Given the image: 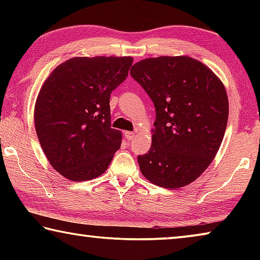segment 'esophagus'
<instances>
[{"label": "esophagus", "mask_w": 260, "mask_h": 260, "mask_svg": "<svg viewBox=\"0 0 260 260\" xmlns=\"http://www.w3.org/2000/svg\"><path fill=\"white\" fill-rule=\"evenodd\" d=\"M135 136V133H133V132H126L125 133V138L127 140H132Z\"/></svg>", "instance_id": "34e87169"}]
</instances>
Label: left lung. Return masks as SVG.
I'll use <instances>...</instances> for the list:
<instances>
[{
  "label": "left lung",
  "mask_w": 260,
  "mask_h": 260,
  "mask_svg": "<svg viewBox=\"0 0 260 260\" xmlns=\"http://www.w3.org/2000/svg\"><path fill=\"white\" fill-rule=\"evenodd\" d=\"M131 76L156 109L151 147L138 156L141 173L162 188L191 183L208 169L225 135L228 98L222 82L188 56L140 60Z\"/></svg>",
  "instance_id": "obj_1"
}]
</instances>
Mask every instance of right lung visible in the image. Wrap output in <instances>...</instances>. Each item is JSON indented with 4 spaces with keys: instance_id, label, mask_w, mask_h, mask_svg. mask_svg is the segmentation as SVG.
<instances>
[{
    "instance_id": "add662e5",
    "label": "right lung",
    "mask_w": 260,
    "mask_h": 260,
    "mask_svg": "<svg viewBox=\"0 0 260 260\" xmlns=\"http://www.w3.org/2000/svg\"><path fill=\"white\" fill-rule=\"evenodd\" d=\"M132 64V57H74L43 83L34 108L35 131L63 177L86 181L107 171L121 144V133L111 128L110 95Z\"/></svg>"
}]
</instances>
